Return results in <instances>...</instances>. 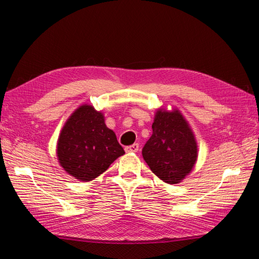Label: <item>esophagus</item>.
Here are the masks:
<instances>
[{"instance_id": "esophagus-1", "label": "esophagus", "mask_w": 259, "mask_h": 259, "mask_svg": "<svg viewBox=\"0 0 259 259\" xmlns=\"http://www.w3.org/2000/svg\"><path fill=\"white\" fill-rule=\"evenodd\" d=\"M124 150H125V152H137L139 150V144H134L131 146L125 147Z\"/></svg>"}]
</instances>
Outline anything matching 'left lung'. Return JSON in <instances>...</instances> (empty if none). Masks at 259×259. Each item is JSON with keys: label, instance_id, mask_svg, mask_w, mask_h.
Returning a JSON list of instances; mask_svg holds the SVG:
<instances>
[{"label": "left lung", "instance_id": "8db88e82", "mask_svg": "<svg viewBox=\"0 0 259 259\" xmlns=\"http://www.w3.org/2000/svg\"><path fill=\"white\" fill-rule=\"evenodd\" d=\"M142 156L151 171L170 185L180 183L191 171L197 160V144L178 110H158Z\"/></svg>", "mask_w": 259, "mask_h": 259}]
</instances>
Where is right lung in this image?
<instances>
[{
  "label": "right lung",
  "mask_w": 259,
  "mask_h": 259,
  "mask_svg": "<svg viewBox=\"0 0 259 259\" xmlns=\"http://www.w3.org/2000/svg\"><path fill=\"white\" fill-rule=\"evenodd\" d=\"M57 153L65 171L81 181H90L106 171L124 150L107 128L103 114L85 104L64 124Z\"/></svg>",
  "instance_id": "obj_1"
}]
</instances>
